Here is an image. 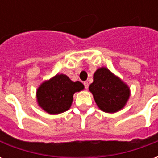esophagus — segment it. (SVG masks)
<instances>
[{
  "label": "esophagus",
  "instance_id": "1",
  "mask_svg": "<svg viewBox=\"0 0 158 158\" xmlns=\"http://www.w3.org/2000/svg\"><path fill=\"white\" fill-rule=\"evenodd\" d=\"M84 85H85V89H88L89 88V83H88V81H85L84 82Z\"/></svg>",
  "mask_w": 158,
  "mask_h": 158
}]
</instances>
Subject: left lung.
Masks as SVG:
<instances>
[{
    "label": "left lung",
    "instance_id": "left-lung-1",
    "mask_svg": "<svg viewBox=\"0 0 158 158\" xmlns=\"http://www.w3.org/2000/svg\"><path fill=\"white\" fill-rule=\"evenodd\" d=\"M89 89L97 106L105 113L122 109L129 97V87L106 68L96 70Z\"/></svg>",
    "mask_w": 158,
    "mask_h": 158
}]
</instances>
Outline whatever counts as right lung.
<instances>
[{"instance_id":"1","label":"right lung","mask_w":158,"mask_h":158,"mask_svg":"<svg viewBox=\"0 0 158 158\" xmlns=\"http://www.w3.org/2000/svg\"><path fill=\"white\" fill-rule=\"evenodd\" d=\"M82 89V83L73 82L65 74H56L38 88V104L50 114L63 113L70 108L73 94Z\"/></svg>"}]
</instances>
